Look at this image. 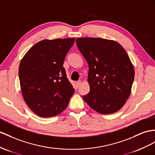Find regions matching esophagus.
Segmentation results:
<instances>
[{
	"instance_id": "obj_1",
	"label": "esophagus",
	"mask_w": 155,
	"mask_h": 155,
	"mask_svg": "<svg viewBox=\"0 0 155 155\" xmlns=\"http://www.w3.org/2000/svg\"><path fill=\"white\" fill-rule=\"evenodd\" d=\"M81 84V81H77V82H76V84H77V87H78V86H80Z\"/></svg>"
}]
</instances>
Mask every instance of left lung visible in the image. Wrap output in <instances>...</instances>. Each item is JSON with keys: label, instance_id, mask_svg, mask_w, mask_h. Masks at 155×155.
Returning <instances> with one entry per match:
<instances>
[{"label": "left lung", "instance_id": "left-lung-1", "mask_svg": "<svg viewBox=\"0 0 155 155\" xmlns=\"http://www.w3.org/2000/svg\"><path fill=\"white\" fill-rule=\"evenodd\" d=\"M76 43L89 67L90 89L84 100L101 114L118 111L130 96L134 79L128 54L120 44L101 38H78Z\"/></svg>", "mask_w": 155, "mask_h": 155}]
</instances>
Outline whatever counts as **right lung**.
I'll list each match as a JSON object with an SVG mask.
<instances>
[{"mask_svg": "<svg viewBox=\"0 0 155 155\" xmlns=\"http://www.w3.org/2000/svg\"><path fill=\"white\" fill-rule=\"evenodd\" d=\"M74 40H43L31 47L21 59L19 78L23 97L39 117L61 113L74 92L63 67Z\"/></svg>", "mask_w": 155, "mask_h": 155, "instance_id": "right-lung-1", "label": "right lung"}]
</instances>
